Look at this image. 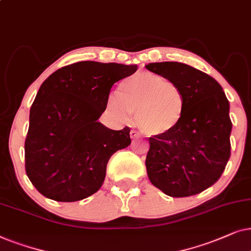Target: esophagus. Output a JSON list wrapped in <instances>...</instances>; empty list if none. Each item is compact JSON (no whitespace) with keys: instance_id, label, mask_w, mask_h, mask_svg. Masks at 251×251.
Wrapping results in <instances>:
<instances>
[{"instance_id":"esophagus-1","label":"esophagus","mask_w":251,"mask_h":251,"mask_svg":"<svg viewBox=\"0 0 251 251\" xmlns=\"http://www.w3.org/2000/svg\"><path fill=\"white\" fill-rule=\"evenodd\" d=\"M129 135H131L132 139H135V138H138V136H139V133L134 131V129H132V131L129 132Z\"/></svg>"}]
</instances>
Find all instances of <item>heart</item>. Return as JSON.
Returning a JSON list of instances; mask_svg holds the SVG:
<instances>
[{"mask_svg":"<svg viewBox=\"0 0 251 251\" xmlns=\"http://www.w3.org/2000/svg\"><path fill=\"white\" fill-rule=\"evenodd\" d=\"M119 93L108 98V106L120 120H135L143 134L162 138L175 132L186 113L185 93L176 82L157 73L143 71L124 79Z\"/></svg>","mask_w":251,"mask_h":251,"instance_id":"obj_1","label":"heart"}]
</instances>
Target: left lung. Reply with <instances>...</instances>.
I'll use <instances>...</instances> for the list:
<instances>
[{"mask_svg":"<svg viewBox=\"0 0 251 251\" xmlns=\"http://www.w3.org/2000/svg\"><path fill=\"white\" fill-rule=\"evenodd\" d=\"M146 68L176 82L185 93L182 122L171 134L150 138L149 180L172 198H186L212 186L230 156L229 103L212 76L183 63H150Z\"/></svg>","mask_w":251,"mask_h":251,"instance_id":"8db88e82","label":"left lung"}]
</instances>
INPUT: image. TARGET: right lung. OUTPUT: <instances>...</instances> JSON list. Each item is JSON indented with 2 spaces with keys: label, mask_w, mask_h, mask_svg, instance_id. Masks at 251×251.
Segmentation results:
<instances>
[{
  "label": "right lung",
  "mask_w": 251,
  "mask_h": 251,
  "mask_svg": "<svg viewBox=\"0 0 251 251\" xmlns=\"http://www.w3.org/2000/svg\"><path fill=\"white\" fill-rule=\"evenodd\" d=\"M138 66L78 62L50 75L29 111L26 175L43 196L75 202L98 192L106 164L131 145L129 127L113 131L99 122L113 83Z\"/></svg>",
  "instance_id": "add662e5"
}]
</instances>
